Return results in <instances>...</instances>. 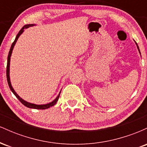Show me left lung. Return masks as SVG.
<instances>
[{
  "label": "left lung",
  "mask_w": 147,
  "mask_h": 147,
  "mask_svg": "<svg viewBox=\"0 0 147 147\" xmlns=\"http://www.w3.org/2000/svg\"><path fill=\"white\" fill-rule=\"evenodd\" d=\"M136 44H137V43H136ZM137 45H138V44H137ZM138 50H139V48H138ZM139 51H140V50H139Z\"/></svg>",
  "instance_id": "8db88e82"
}]
</instances>
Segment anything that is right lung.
<instances>
[{
  "label": "right lung",
  "instance_id": "add662e5",
  "mask_svg": "<svg viewBox=\"0 0 147 147\" xmlns=\"http://www.w3.org/2000/svg\"><path fill=\"white\" fill-rule=\"evenodd\" d=\"M34 25H25L24 27H23L22 29L20 30L19 32L17 35H16V38H15L14 41L13 42L12 44H11V48H10L9 50V54H8V57H7V70H6V75H7V83H8V85H9V87L10 88V90L12 91L13 93L14 94V95L16 96V97H17L18 100L21 102L22 104H23V105L26 106V107H28V108H31V109H41V110H43V109H48V108L51 107V106H54L55 104H56L57 101H58L59 99V95H60V93L59 94V95L57 96V97L56 99H55V100L53 101V102L49 103V104H44V105H36V104H31V103H29V102H25V100H23V99H21V97L18 96L17 94H16V92H15L14 89H13L12 86H11V83H10V79H9V62H10V57H11V52H12V50H13V48H14V46L15 45V43H16V42L17 41L18 37L20 36V35L22 33H23V32L24 31V29H26V28H29L30 26H32Z\"/></svg>",
  "mask_w": 147,
  "mask_h": 147
}]
</instances>
